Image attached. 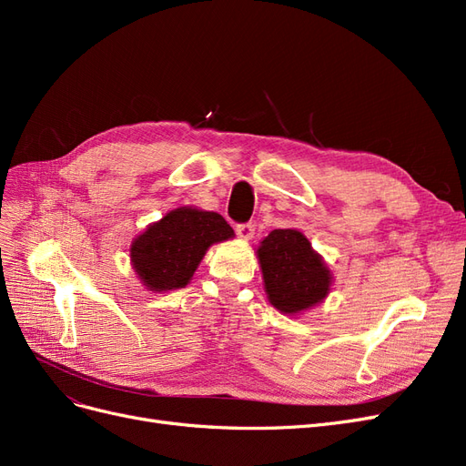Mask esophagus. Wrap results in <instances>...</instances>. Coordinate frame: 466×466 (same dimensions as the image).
Returning a JSON list of instances; mask_svg holds the SVG:
<instances>
[{
    "instance_id": "obj_1",
    "label": "esophagus",
    "mask_w": 466,
    "mask_h": 466,
    "mask_svg": "<svg viewBox=\"0 0 466 466\" xmlns=\"http://www.w3.org/2000/svg\"><path fill=\"white\" fill-rule=\"evenodd\" d=\"M252 235H255V225H252V223L237 225V237L241 238V241H250Z\"/></svg>"
}]
</instances>
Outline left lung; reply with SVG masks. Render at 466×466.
Returning <instances> with one entry per match:
<instances>
[{"label": "left lung", "instance_id": "obj_1", "mask_svg": "<svg viewBox=\"0 0 466 466\" xmlns=\"http://www.w3.org/2000/svg\"><path fill=\"white\" fill-rule=\"evenodd\" d=\"M257 258L266 298L279 313L303 315L332 289L330 268L299 229H274L260 241Z\"/></svg>", "mask_w": 466, "mask_h": 466}]
</instances>
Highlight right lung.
I'll return each instance as SVG.
<instances>
[{"label":"right lung","mask_w":466,"mask_h":466,"mask_svg":"<svg viewBox=\"0 0 466 466\" xmlns=\"http://www.w3.org/2000/svg\"><path fill=\"white\" fill-rule=\"evenodd\" d=\"M231 225L216 211L180 206L149 223L130 245L139 284L153 293L185 288L211 245L233 238Z\"/></svg>","instance_id":"add662e5"}]
</instances>
